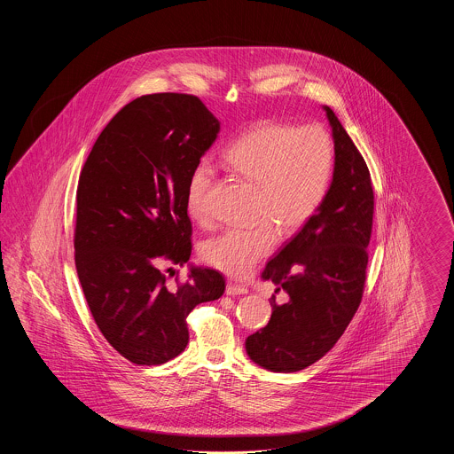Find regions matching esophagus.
<instances>
[{"label": "esophagus", "instance_id": "1", "mask_svg": "<svg viewBox=\"0 0 454 454\" xmlns=\"http://www.w3.org/2000/svg\"><path fill=\"white\" fill-rule=\"evenodd\" d=\"M247 293H248V289L245 286H239L235 282H228V286H226V294L228 296H239V294H247Z\"/></svg>", "mask_w": 454, "mask_h": 454}]
</instances>
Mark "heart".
I'll use <instances>...</instances> for the list:
<instances>
[{"label": "heart", "instance_id": "obj_1", "mask_svg": "<svg viewBox=\"0 0 454 454\" xmlns=\"http://www.w3.org/2000/svg\"><path fill=\"white\" fill-rule=\"evenodd\" d=\"M228 170L257 187L252 226L228 228L200 247L204 262L231 276H247L265 259L282 235L302 230L324 204L335 153L320 126L265 122L243 132L224 153ZM216 170L207 160L194 165L187 178L185 209L197 223H209V194Z\"/></svg>", "mask_w": 454, "mask_h": 454}]
</instances>
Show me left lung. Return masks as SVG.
I'll list each match as a JSON object with an SVG mask.
<instances>
[{"label": "left lung", "instance_id": "obj_1", "mask_svg": "<svg viewBox=\"0 0 454 454\" xmlns=\"http://www.w3.org/2000/svg\"><path fill=\"white\" fill-rule=\"evenodd\" d=\"M335 167L324 204L270 260L263 281L276 284L269 324L245 342L254 363L274 372L311 366L335 346L356 315L366 284L374 192L363 154L330 107Z\"/></svg>", "mask_w": 454, "mask_h": 454}]
</instances>
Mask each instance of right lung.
Returning a JSON list of instances; mask_svg holds the SVG:
<instances>
[{
  "mask_svg": "<svg viewBox=\"0 0 454 454\" xmlns=\"http://www.w3.org/2000/svg\"><path fill=\"white\" fill-rule=\"evenodd\" d=\"M217 132L194 95H145L114 115L80 173L76 272L102 335L137 366L176 357L189 313L224 293L217 270L192 267L184 282L175 270L192 252L187 178Z\"/></svg>",
  "mask_w": 454,
  "mask_h": 454,
  "instance_id": "right-lung-1",
  "label": "right lung"
}]
</instances>
